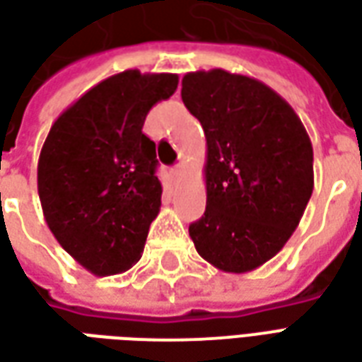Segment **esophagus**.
I'll use <instances>...</instances> for the list:
<instances>
[{
  "instance_id": "esophagus-1",
  "label": "esophagus",
  "mask_w": 362,
  "mask_h": 362,
  "mask_svg": "<svg viewBox=\"0 0 362 362\" xmlns=\"http://www.w3.org/2000/svg\"><path fill=\"white\" fill-rule=\"evenodd\" d=\"M182 174V166L178 165V166H174L173 170H170V176H173V178H178V176H180Z\"/></svg>"
}]
</instances>
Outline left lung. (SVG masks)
Listing matches in <instances>:
<instances>
[{
  "instance_id": "obj_1",
  "label": "left lung",
  "mask_w": 362,
  "mask_h": 362,
  "mask_svg": "<svg viewBox=\"0 0 362 362\" xmlns=\"http://www.w3.org/2000/svg\"><path fill=\"white\" fill-rule=\"evenodd\" d=\"M182 100L207 141V207L189 236L221 272H252L303 219L314 189L310 137L291 104L254 77L192 71L182 79Z\"/></svg>"
}]
</instances>
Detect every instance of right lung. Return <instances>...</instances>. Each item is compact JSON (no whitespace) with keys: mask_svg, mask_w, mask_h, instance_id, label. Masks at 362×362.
Returning a JSON list of instances; mask_svg holds the SVG:
<instances>
[{"mask_svg":"<svg viewBox=\"0 0 362 362\" xmlns=\"http://www.w3.org/2000/svg\"><path fill=\"white\" fill-rule=\"evenodd\" d=\"M176 74L127 69L104 79L52 124L38 158V196L59 246L93 275L141 258L163 186L149 110L174 95Z\"/></svg>","mask_w":362,"mask_h":362,"instance_id":"1","label":"right lung"}]
</instances>
